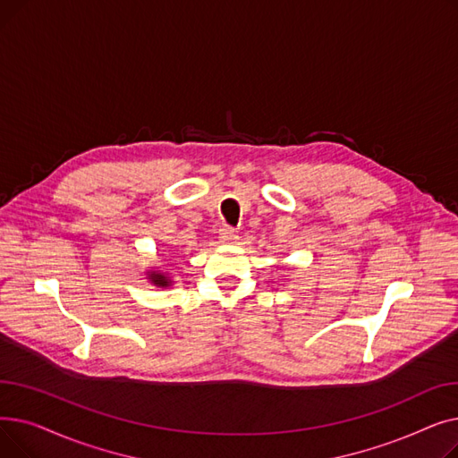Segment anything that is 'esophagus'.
Returning a JSON list of instances; mask_svg holds the SVG:
<instances>
[{
  "mask_svg": "<svg viewBox=\"0 0 458 458\" xmlns=\"http://www.w3.org/2000/svg\"><path fill=\"white\" fill-rule=\"evenodd\" d=\"M221 242H223L225 245H233V243L237 242V233H235V230H233V228H230V226H225V228L221 230Z\"/></svg>",
  "mask_w": 458,
  "mask_h": 458,
  "instance_id": "1",
  "label": "esophagus"
}]
</instances>
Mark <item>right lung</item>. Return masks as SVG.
<instances>
[{"mask_svg":"<svg viewBox=\"0 0 458 458\" xmlns=\"http://www.w3.org/2000/svg\"><path fill=\"white\" fill-rule=\"evenodd\" d=\"M147 280L156 287L174 285V276H173L171 269H168V266H159V267L147 269Z\"/></svg>","mask_w":458,"mask_h":458,"instance_id":"1","label":"right lung"}]
</instances>
